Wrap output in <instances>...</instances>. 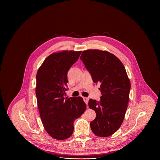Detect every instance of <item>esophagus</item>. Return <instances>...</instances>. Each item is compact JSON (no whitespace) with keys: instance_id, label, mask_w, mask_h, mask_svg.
<instances>
[{"instance_id":"34e87169","label":"esophagus","mask_w":160,"mask_h":160,"mask_svg":"<svg viewBox=\"0 0 160 160\" xmlns=\"http://www.w3.org/2000/svg\"><path fill=\"white\" fill-rule=\"evenodd\" d=\"M83 98L84 102H85L86 104H88V101H89V98H87V97H83Z\"/></svg>"}]
</instances>
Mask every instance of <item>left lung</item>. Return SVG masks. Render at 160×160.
Wrapping results in <instances>:
<instances>
[{
  "label": "left lung",
  "mask_w": 160,
  "mask_h": 160,
  "mask_svg": "<svg viewBox=\"0 0 160 160\" xmlns=\"http://www.w3.org/2000/svg\"><path fill=\"white\" fill-rule=\"evenodd\" d=\"M80 59L93 82L101 83L100 101L88 103L97 114L90 123L92 131L98 137L110 136L121 126L129 101L131 83L125 67L113 54L96 49L84 50Z\"/></svg>",
  "instance_id": "obj_1"
}]
</instances>
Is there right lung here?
Masks as SVG:
<instances>
[{
  "label": "right lung",
  "mask_w": 160,
  "mask_h": 160,
  "mask_svg": "<svg viewBox=\"0 0 160 160\" xmlns=\"http://www.w3.org/2000/svg\"><path fill=\"white\" fill-rule=\"evenodd\" d=\"M82 51H62L49 55L37 74L36 95L39 112L47 132L57 140L70 137L74 122L86 108L80 97L64 98L67 73Z\"/></svg>",
  "instance_id": "add662e5"
}]
</instances>
